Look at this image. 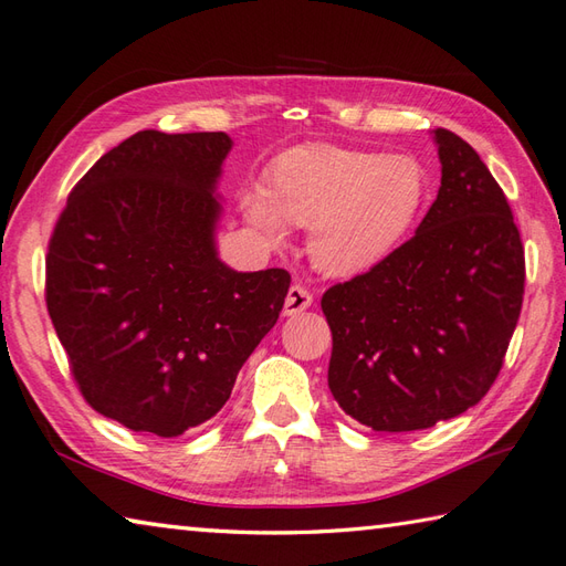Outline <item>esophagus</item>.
Segmentation results:
<instances>
[{"label": "esophagus", "mask_w": 566, "mask_h": 566, "mask_svg": "<svg viewBox=\"0 0 566 566\" xmlns=\"http://www.w3.org/2000/svg\"><path fill=\"white\" fill-rule=\"evenodd\" d=\"M312 305V293L307 291L305 285H293L291 291H287L285 297V305H283V315L285 317H297L300 312H305Z\"/></svg>", "instance_id": "1"}]
</instances>
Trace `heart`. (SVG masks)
<instances>
[{
    "label": "heart",
    "instance_id": "heart-1",
    "mask_svg": "<svg viewBox=\"0 0 566 566\" xmlns=\"http://www.w3.org/2000/svg\"><path fill=\"white\" fill-rule=\"evenodd\" d=\"M426 198L429 177L413 157L305 145L275 157L271 186L251 184L242 212L269 242H283L291 222L310 224L307 251L315 266L356 275L392 254Z\"/></svg>",
    "mask_w": 566,
    "mask_h": 566
}]
</instances>
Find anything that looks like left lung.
Here are the masks:
<instances>
[{
	"label": "left lung",
	"instance_id": "obj_1",
	"mask_svg": "<svg viewBox=\"0 0 566 566\" xmlns=\"http://www.w3.org/2000/svg\"><path fill=\"white\" fill-rule=\"evenodd\" d=\"M441 188L409 242L322 297L329 389L348 417L401 433L460 417L504 366L525 256L509 200L474 149L433 130Z\"/></svg>",
	"mask_w": 566,
	"mask_h": 566
}]
</instances>
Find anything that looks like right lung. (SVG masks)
I'll return each instance as SVG.
<instances>
[{"mask_svg": "<svg viewBox=\"0 0 566 566\" xmlns=\"http://www.w3.org/2000/svg\"><path fill=\"white\" fill-rule=\"evenodd\" d=\"M224 133L140 130L72 188L45 303L82 397L130 431L181 436L222 409L279 319L291 273L218 259Z\"/></svg>", "mask_w": 566, "mask_h": 566, "instance_id": "right-lung-1", "label": "right lung"}]
</instances>
